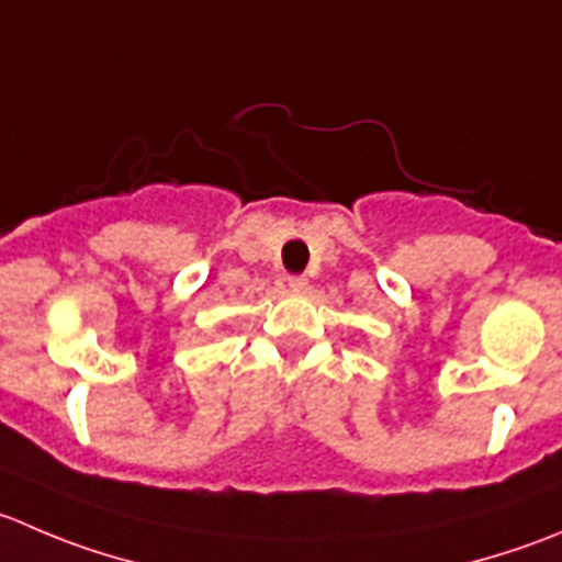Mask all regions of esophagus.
Wrapping results in <instances>:
<instances>
[{"instance_id": "esophagus-1", "label": "esophagus", "mask_w": 562, "mask_h": 562, "mask_svg": "<svg viewBox=\"0 0 562 562\" xmlns=\"http://www.w3.org/2000/svg\"><path fill=\"white\" fill-rule=\"evenodd\" d=\"M288 288H291V291H304V288H307V277H302V274H293V277H288Z\"/></svg>"}]
</instances>
